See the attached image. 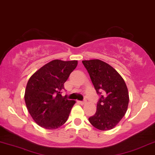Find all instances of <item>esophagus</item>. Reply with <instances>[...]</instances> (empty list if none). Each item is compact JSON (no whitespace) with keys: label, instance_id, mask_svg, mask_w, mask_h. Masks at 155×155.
Here are the masks:
<instances>
[{"label":"esophagus","instance_id":"obj_1","mask_svg":"<svg viewBox=\"0 0 155 155\" xmlns=\"http://www.w3.org/2000/svg\"><path fill=\"white\" fill-rule=\"evenodd\" d=\"M78 103H79V104H81V105H84L86 104L85 101H78Z\"/></svg>","mask_w":155,"mask_h":155}]
</instances>
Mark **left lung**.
Listing matches in <instances>:
<instances>
[{"label": "left lung", "instance_id": "obj_1", "mask_svg": "<svg viewBox=\"0 0 155 155\" xmlns=\"http://www.w3.org/2000/svg\"><path fill=\"white\" fill-rule=\"evenodd\" d=\"M97 94H101L96 112L88 120L100 130L116 126L126 113L129 94L123 77L114 68L99 59L82 61Z\"/></svg>", "mask_w": 155, "mask_h": 155}]
</instances>
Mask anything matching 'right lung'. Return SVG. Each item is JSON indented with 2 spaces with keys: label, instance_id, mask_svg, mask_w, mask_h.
<instances>
[{
  "label": "right lung",
  "instance_id": "1",
  "mask_svg": "<svg viewBox=\"0 0 155 155\" xmlns=\"http://www.w3.org/2000/svg\"><path fill=\"white\" fill-rule=\"evenodd\" d=\"M78 61L54 59L36 71L29 79L25 101L31 117L43 128L55 130L67 120L75 101L61 95L69 74Z\"/></svg>",
  "mask_w": 155,
  "mask_h": 155
}]
</instances>
